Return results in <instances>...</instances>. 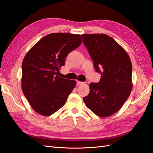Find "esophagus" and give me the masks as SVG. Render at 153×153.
Segmentation results:
<instances>
[{
    "mask_svg": "<svg viewBox=\"0 0 153 153\" xmlns=\"http://www.w3.org/2000/svg\"><path fill=\"white\" fill-rule=\"evenodd\" d=\"M84 82H80V81H79V80H76V84H78V85H82V84H83Z\"/></svg>",
    "mask_w": 153,
    "mask_h": 153,
    "instance_id": "esophagus-1",
    "label": "esophagus"
}]
</instances>
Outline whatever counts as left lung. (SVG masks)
Here are the masks:
<instances>
[{"instance_id":"left-lung-1","label":"left lung","mask_w":153,"mask_h":153,"mask_svg":"<svg viewBox=\"0 0 153 153\" xmlns=\"http://www.w3.org/2000/svg\"><path fill=\"white\" fill-rule=\"evenodd\" d=\"M84 45L100 73L99 83L89 84V93L83 98L85 105L102 117L116 113L132 89V63L120 44L104 33L82 35Z\"/></svg>"}]
</instances>
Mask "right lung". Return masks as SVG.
<instances>
[{"label": "right lung", "instance_id": "obj_1", "mask_svg": "<svg viewBox=\"0 0 153 153\" xmlns=\"http://www.w3.org/2000/svg\"><path fill=\"white\" fill-rule=\"evenodd\" d=\"M82 42L79 34L52 33L30 49L22 64L21 88L33 110L48 116L65 105L75 80L59 77L65 58Z\"/></svg>", "mask_w": 153, "mask_h": 153}]
</instances>
